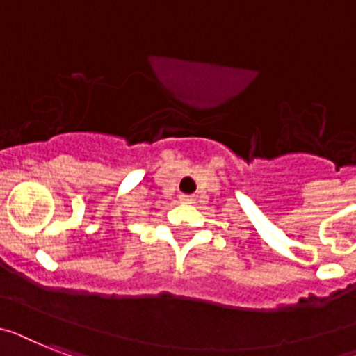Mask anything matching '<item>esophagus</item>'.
I'll return each instance as SVG.
<instances>
[{"mask_svg": "<svg viewBox=\"0 0 356 356\" xmlns=\"http://www.w3.org/2000/svg\"><path fill=\"white\" fill-rule=\"evenodd\" d=\"M179 199H181L183 202H193V195H186V193H181Z\"/></svg>", "mask_w": 356, "mask_h": 356, "instance_id": "obj_1", "label": "esophagus"}]
</instances>
